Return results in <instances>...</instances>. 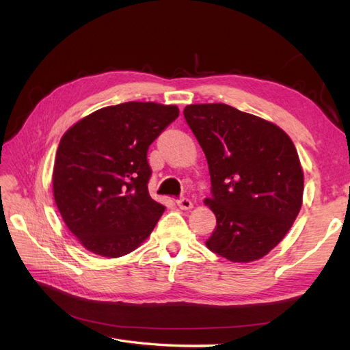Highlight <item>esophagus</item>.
<instances>
[{
	"label": "esophagus",
	"mask_w": 350,
	"mask_h": 350,
	"mask_svg": "<svg viewBox=\"0 0 350 350\" xmlns=\"http://www.w3.org/2000/svg\"><path fill=\"white\" fill-rule=\"evenodd\" d=\"M176 204L181 210H191L193 208V201L189 198H179V200H176Z\"/></svg>",
	"instance_id": "obj_1"
}]
</instances>
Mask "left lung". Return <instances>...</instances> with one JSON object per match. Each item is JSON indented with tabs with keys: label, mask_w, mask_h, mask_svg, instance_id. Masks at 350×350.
Instances as JSON below:
<instances>
[{
	"label": "left lung",
	"mask_w": 350,
	"mask_h": 350,
	"mask_svg": "<svg viewBox=\"0 0 350 350\" xmlns=\"http://www.w3.org/2000/svg\"><path fill=\"white\" fill-rule=\"evenodd\" d=\"M184 116L208 163L204 203L217 224L207 248L234 262L267 256L302 206L304 172L291 137L225 103L188 105Z\"/></svg>",
	"instance_id": "1"
}]
</instances>
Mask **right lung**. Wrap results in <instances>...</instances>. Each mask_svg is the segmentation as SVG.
<instances>
[{
  "label": "right lung",
  "instance_id": "obj_1",
  "mask_svg": "<svg viewBox=\"0 0 350 350\" xmlns=\"http://www.w3.org/2000/svg\"><path fill=\"white\" fill-rule=\"evenodd\" d=\"M178 115L175 105L125 102L94 111L62 135L52 188L84 248L116 258L150 237L165 206L147 188V150Z\"/></svg>",
  "mask_w": 350,
  "mask_h": 350
}]
</instances>
